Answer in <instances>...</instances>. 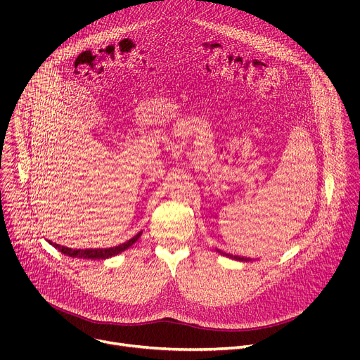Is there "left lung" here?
Instances as JSON below:
<instances>
[{"instance_id":"8db88e82","label":"left lung","mask_w":360,"mask_h":360,"mask_svg":"<svg viewBox=\"0 0 360 360\" xmlns=\"http://www.w3.org/2000/svg\"><path fill=\"white\" fill-rule=\"evenodd\" d=\"M216 251H217V252H220V254H223V255H226V257L232 258V259H236V261H252V258H247V257H239V255H232V254H226V252H223V251H220V250H217V248H216Z\"/></svg>"}]
</instances>
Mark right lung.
Returning a JSON list of instances; mask_svg holds the SVG:
<instances>
[{
	"mask_svg": "<svg viewBox=\"0 0 360 360\" xmlns=\"http://www.w3.org/2000/svg\"><path fill=\"white\" fill-rule=\"evenodd\" d=\"M143 231L139 232L134 238H131L129 240L124 242V243H120L118 247H110V248H86V250H82V248H70V247H64V245H60V243H55L49 239H46L52 247H55L56 250H58L61 254L64 255H68V257H72V258H87V259H105V258H110L113 255H118L120 252L125 251L127 248H129L132 243H136V240L141 236Z\"/></svg>",
	"mask_w": 360,
	"mask_h": 360,
	"instance_id": "1",
	"label": "right lung"
}]
</instances>
